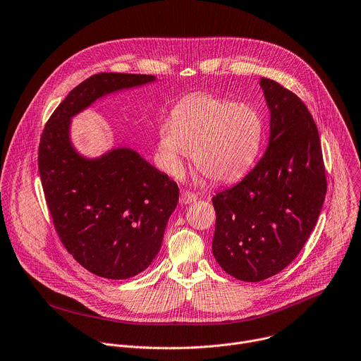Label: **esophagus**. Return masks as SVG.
I'll list each match as a JSON object with an SVG mask.
<instances>
[{
    "label": "esophagus",
    "instance_id": "1",
    "mask_svg": "<svg viewBox=\"0 0 361 361\" xmlns=\"http://www.w3.org/2000/svg\"><path fill=\"white\" fill-rule=\"evenodd\" d=\"M197 198H198V195H197L195 192H191V191L185 190V191L181 192L180 202H181V204H190V202H192V201H197Z\"/></svg>",
    "mask_w": 361,
    "mask_h": 361
}]
</instances>
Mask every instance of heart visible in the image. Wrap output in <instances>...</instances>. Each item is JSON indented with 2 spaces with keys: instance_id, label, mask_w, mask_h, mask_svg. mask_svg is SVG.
I'll return each instance as SVG.
<instances>
[{
  "instance_id": "obj_1",
  "label": "heart",
  "mask_w": 361,
  "mask_h": 361,
  "mask_svg": "<svg viewBox=\"0 0 361 361\" xmlns=\"http://www.w3.org/2000/svg\"><path fill=\"white\" fill-rule=\"evenodd\" d=\"M264 137V120L248 103L211 93H195L173 111L159 130L163 169L178 177L192 150V164L214 183L244 176L255 163Z\"/></svg>"
}]
</instances>
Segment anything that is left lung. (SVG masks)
Returning a JSON list of instances; mask_svg holds the SVG:
<instances>
[{"instance_id": "obj_1", "label": "left lung", "mask_w": 361, "mask_h": 361, "mask_svg": "<svg viewBox=\"0 0 361 361\" xmlns=\"http://www.w3.org/2000/svg\"><path fill=\"white\" fill-rule=\"evenodd\" d=\"M271 109V143L257 166L212 197V254L231 276L261 282L302 251L326 197L320 137L302 99L261 78Z\"/></svg>"}]
</instances>
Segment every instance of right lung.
I'll list each match as a JSON object with an SVG mask.
<instances>
[{"instance_id":"right-lung-1","label":"right lung","mask_w":361,"mask_h":361,"mask_svg":"<svg viewBox=\"0 0 361 361\" xmlns=\"http://www.w3.org/2000/svg\"><path fill=\"white\" fill-rule=\"evenodd\" d=\"M153 75H92L61 102L41 135L38 170L55 231L89 272L128 279L160 251L178 185L130 149L97 160L80 157L69 142L71 117L97 97L154 80Z\"/></svg>"}]
</instances>
